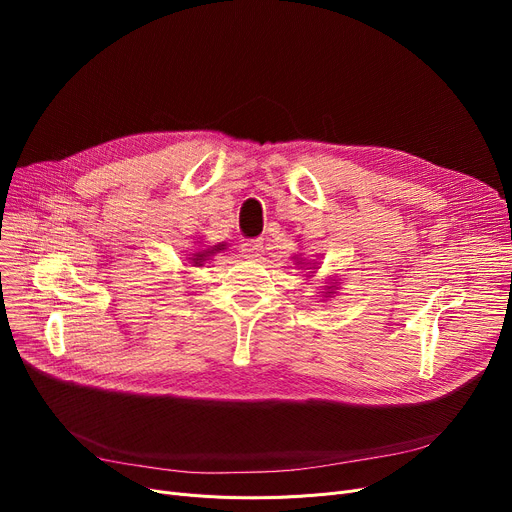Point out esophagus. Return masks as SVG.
I'll return each mask as SVG.
<instances>
[{
  "instance_id": "1",
  "label": "esophagus",
  "mask_w": 512,
  "mask_h": 512,
  "mask_svg": "<svg viewBox=\"0 0 512 512\" xmlns=\"http://www.w3.org/2000/svg\"><path fill=\"white\" fill-rule=\"evenodd\" d=\"M263 253H265V247L261 240H249L242 245V255H245L247 259H259V257H263Z\"/></svg>"
}]
</instances>
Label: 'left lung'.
<instances>
[{
  "label": "left lung",
  "mask_w": 512,
  "mask_h": 512,
  "mask_svg": "<svg viewBox=\"0 0 512 512\" xmlns=\"http://www.w3.org/2000/svg\"><path fill=\"white\" fill-rule=\"evenodd\" d=\"M294 259H297V265H311V261H309V259H303L301 255H294ZM315 263H317V261H315ZM315 263H313V267H307V270H311L309 274H315V270H317ZM303 270H305V267H303ZM321 292H324V294H321V297H324V299L336 297V292H338V282H336V278H332L324 288H321Z\"/></svg>",
  "instance_id": "1"
}]
</instances>
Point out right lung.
I'll use <instances>...</instances> for the list:
<instances>
[{
    "mask_svg": "<svg viewBox=\"0 0 512 512\" xmlns=\"http://www.w3.org/2000/svg\"><path fill=\"white\" fill-rule=\"evenodd\" d=\"M197 242H199V240H197ZM226 249H228L226 242H218V245H213V247H201V249H197L195 253L188 255L186 259H188V263H191V265L201 267L209 257H213L215 253H222V251H226Z\"/></svg>",
    "mask_w": 512,
    "mask_h": 512,
    "instance_id": "1",
    "label": "right lung"
}]
</instances>
